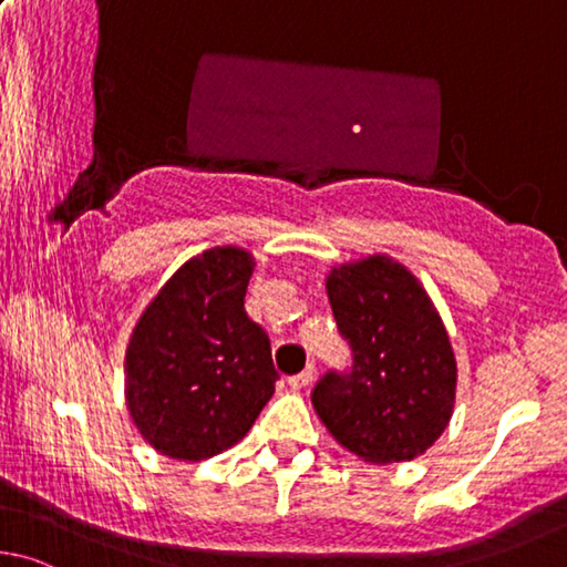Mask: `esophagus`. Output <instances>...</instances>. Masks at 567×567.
I'll return each instance as SVG.
<instances>
[{"label":"esophagus","instance_id":"1","mask_svg":"<svg viewBox=\"0 0 567 567\" xmlns=\"http://www.w3.org/2000/svg\"><path fill=\"white\" fill-rule=\"evenodd\" d=\"M313 371H316V365H313V363H309L301 373L291 375V379H289V385H291V389H296V391H299V389H306V385H309V383H311V379H313Z\"/></svg>","mask_w":567,"mask_h":567}]
</instances>
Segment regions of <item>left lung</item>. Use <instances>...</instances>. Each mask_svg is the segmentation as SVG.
Here are the masks:
<instances>
[{
	"mask_svg": "<svg viewBox=\"0 0 567 567\" xmlns=\"http://www.w3.org/2000/svg\"><path fill=\"white\" fill-rule=\"evenodd\" d=\"M326 289L351 363L313 385L316 413L363 461H413L439 441L455 401L439 311L415 276L385 256L333 268Z\"/></svg>",
	"mask_w": 567,
	"mask_h": 567,
	"instance_id": "obj_1",
	"label": "left lung"
}]
</instances>
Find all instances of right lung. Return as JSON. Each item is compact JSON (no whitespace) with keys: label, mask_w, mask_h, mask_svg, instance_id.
Returning <instances> with one entry per match:
<instances>
[{"label":"right lung","mask_w":567,"mask_h":567,"mask_svg":"<svg viewBox=\"0 0 567 567\" xmlns=\"http://www.w3.org/2000/svg\"><path fill=\"white\" fill-rule=\"evenodd\" d=\"M251 254L208 248L148 303L126 351V403L148 445L204 461L251 429L278 373L271 343L246 316Z\"/></svg>","instance_id":"right-lung-1"}]
</instances>
